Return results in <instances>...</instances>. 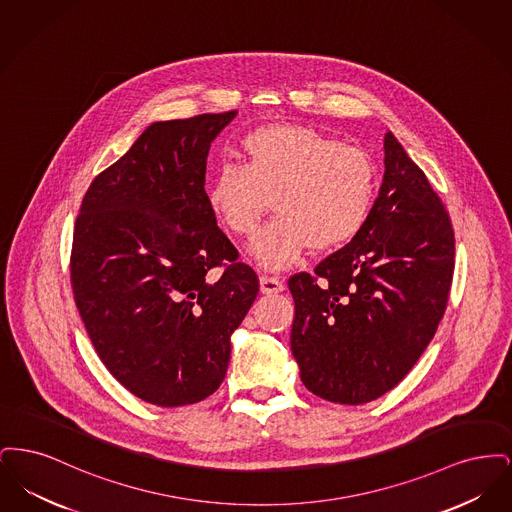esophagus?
Returning a JSON list of instances; mask_svg holds the SVG:
<instances>
[{
	"label": "esophagus",
	"instance_id": "esophagus-1",
	"mask_svg": "<svg viewBox=\"0 0 512 512\" xmlns=\"http://www.w3.org/2000/svg\"><path fill=\"white\" fill-rule=\"evenodd\" d=\"M259 284H261V292L268 293V295H270V293H280L284 290V282H282L280 278L268 276V274L261 276Z\"/></svg>",
	"mask_w": 512,
	"mask_h": 512
}]
</instances>
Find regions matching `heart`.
I'll list each match as a JSON object with an SVG mask.
<instances>
[{
  "mask_svg": "<svg viewBox=\"0 0 512 512\" xmlns=\"http://www.w3.org/2000/svg\"><path fill=\"white\" fill-rule=\"evenodd\" d=\"M242 155L244 165L224 163L215 171L207 203L228 232L249 238L272 197L276 219L251 245L263 267H292L311 245L334 249L365 228L376 167L363 147L311 126L270 124L245 136Z\"/></svg>",
  "mask_w": 512,
  "mask_h": 512,
  "instance_id": "1",
  "label": "heart"
}]
</instances>
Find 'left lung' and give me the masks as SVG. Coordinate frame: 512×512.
I'll use <instances>...</instances> for the list:
<instances>
[{
	"label": "left lung",
	"instance_id": "8db88e82",
	"mask_svg": "<svg viewBox=\"0 0 512 512\" xmlns=\"http://www.w3.org/2000/svg\"><path fill=\"white\" fill-rule=\"evenodd\" d=\"M384 155L359 236L288 282L301 382L340 405L374 401L409 374L438 330L453 280L455 234L441 199L391 132Z\"/></svg>",
	"mask_w": 512,
	"mask_h": 512
}]
</instances>
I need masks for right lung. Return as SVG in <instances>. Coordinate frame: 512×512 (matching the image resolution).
I'll use <instances>...</instances> for the list:
<instances>
[{"label":"right lung","instance_id":"right-lung-1","mask_svg":"<svg viewBox=\"0 0 512 512\" xmlns=\"http://www.w3.org/2000/svg\"><path fill=\"white\" fill-rule=\"evenodd\" d=\"M236 115L153 122L94 178L74 222L76 309L101 363L151 405L219 390L259 293L205 194L209 147Z\"/></svg>","mask_w":512,"mask_h":512}]
</instances>
